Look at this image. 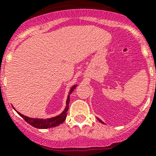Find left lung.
<instances>
[{"label":"left lung","mask_w":156,"mask_h":156,"mask_svg":"<svg viewBox=\"0 0 156 156\" xmlns=\"http://www.w3.org/2000/svg\"><path fill=\"white\" fill-rule=\"evenodd\" d=\"M97 119H98V120H99V121H100V122H101V123L104 124V122H102V121H101V120H100V119H98V118H97Z\"/></svg>","instance_id":"left-lung-1"}]
</instances>
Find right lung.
I'll return each mask as SVG.
<instances>
[{
	"instance_id": "obj_1",
	"label": "right lung",
	"mask_w": 156,
	"mask_h": 156,
	"mask_svg": "<svg viewBox=\"0 0 156 156\" xmlns=\"http://www.w3.org/2000/svg\"><path fill=\"white\" fill-rule=\"evenodd\" d=\"M77 87V85L72 86V87L70 89V91H69V94L68 96V98H67L66 100V106L65 109L64 111L61 113L60 115L57 116H55V117L50 118V119H33V118H29L27 117V116L21 114L19 112H17L16 110V111L17 112L19 115L26 121L27 123H29V125H31V126L34 127H36V128L39 129H47V128H50V127H54L59 125L60 124H62L64 121L66 119L67 115V112H68L69 109V103L70 102V95L72 93V91H74V90L75 89V87Z\"/></svg>"
}]
</instances>
